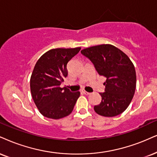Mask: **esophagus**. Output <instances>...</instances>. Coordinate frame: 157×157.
Listing matches in <instances>:
<instances>
[{
	"instance_id": "1",
	"label": "esophagus",
	"mask_w": 157,
	"mask_h": 157,
	"mask_svg": "<svg viewBox=\"0 0 157 157\" xmlns=\"http://www.w3.org/2000/svg\"><path fill=\"white\" fill-rule=\"evenodd\" d=\"M82 92H83V93H84V94H86V95H89V94H90V92H86V91H85V90H83Z\"/></svg>"
}]
</instances>
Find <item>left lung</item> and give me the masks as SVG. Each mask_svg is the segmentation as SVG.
Wrapping results in <instances>:
<instances>
[{"label": "left lung", "mask_w": 157, "mask_h": 157, "mask_svg": "<svg viewBox=\"0 0 157 157\" xmlns=\"http://www.w3.org/2000/svg\"><path fill=\"white\" fill-rule=\"evenodd\" d=\"M81 52L92 61L98 74L106 78L105 92L100 93L101 102L94 106V111L105 117L123 113L132 101L136 87V73L132 61L111 44L90 46Z\"/></svg>", "instance_id": "1"}]
</instances>
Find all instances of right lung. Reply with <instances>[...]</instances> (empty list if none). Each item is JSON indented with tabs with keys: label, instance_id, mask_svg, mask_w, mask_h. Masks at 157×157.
<instances>
[{
	"label": "right lung",
	"instance_id": "add662e5",
	"mask_svg": "<svg viewBox=\"0 0 157 157\" xmlns=\"http://www.w3.org/2000/svg\"><path fill=\"white\" fill-rule=\"evenodd\" d=\"M81 47L52 49L40 57L30 77V92L38 111L52 119L64 118L73 111L80 92H71L60 84L67 76V64Z\"/></svg>",
	"mask_w": 157,
	"mask_h": 157
}]
</instances>
